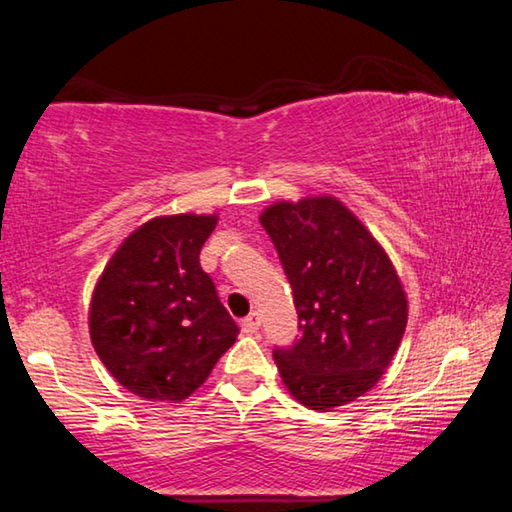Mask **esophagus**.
Here are the masks:
<instances>
[{
  "instance_id": "obj_1",
  "label": "esophagus",
  "mask_w": 512,
  "mask_h": 512,
  "mask_svg": "<svg viewBox=\"0 0 512 512\" xmlns=\"http://www.w3.org/2000/svg\"><path fill=\"white\" fill-rule=\"evenodd\" d=\"M259 329V316L257 314H250L246 318H241V332L246 334H253Z\"/></svg>"
}]
</instances>
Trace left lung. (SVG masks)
<instances>
[{
  "mask_svg": "<svg viewBox=\"0 0 512 512\" xmlns=\"http://www.w3.org/2000/svg\"><path fill=\"white\" fill-rule=\"evenodd\" d=\"M293 289L300 339L275 348L289 393L311 411L354 402L400 348L409 302L386 250L334 196L280 201L259 216Z\"/></svg>",
  "mask_w": 512,
  "mask_h": 512,
  "instance_id": "left-lung-1",
  "label": "left lung"
}]
</instances>
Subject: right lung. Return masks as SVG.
<instances>
[{"label": "right lung", "mask_w": 512, "mask_h": 512, "mask_svg": "<svg viewBox=\"0 0 512 512\" xmlns=\"http://www.w3.org/2000/svg\"><path fill=\"white\" fill-rule=\"evenodd\" d=\"M210 214L146 221L103 268L90 302V339L108 372L144 400L183 402L237 341L201 248Z\"/></svg>", "instance_id": "right-lung-1"}]
</instances>
